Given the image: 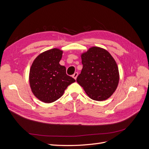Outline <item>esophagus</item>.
<instances>
[{
  "label": "esophagus",
  "mask_w": 149,
  "mask_h": 149,
  "mask_svg": "<svg viewBox=\"0 0 149 149\" xmlns=\"http://www.w3.org/2000/svg\"><path fill=\"white\" fill-rule=\"evenodd\" d=\"M78 73H77V72H76V73H74L73 74V78L76 79V78H77V77H78Z\"/></svg>",
  "instance_id": "esophagus-1"
}]
</instances>
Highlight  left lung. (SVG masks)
Returning a JSON list of instances; mask_svg holds the SVG:
<instances>
[{"label": "left lung", "mask_w": 149, "mask_h": 149, "mask_svg": "<svg viewBox=\"0 0 149 149\" xmlns=\"http://www.w3.org/2000/svg\"><path fill=\"white\" fill-rule=\"evenodd\" d=\"M83 69L76 81L93 100L101 101L111 97L118 87L119 73L111 54L93 47L81 54Z\"/></svg>", "instance_id": "8db88e82"}]
</instances>
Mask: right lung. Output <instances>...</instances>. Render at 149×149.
I'll return each instance as SVG.
<instances>
[{
  "mask_svg": "<svg viewBox=\"0 0 149 149\" xmlns=\"http://www.w3.org/2000/svg\"><path fill=\"white\" fill-rule=\"evenodd\" d=\"M63 51L53 48L35 58L29 73L30 86L39 100L51 103L60 98L65 90L75 79L66 73V68L60 65Z\"/></svg>",
  "mask_w": 149,
  "mask_h": 149,
  "instance_id": "obj_1",
  "label": "right lung"
}]
</instances>
